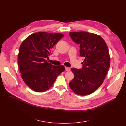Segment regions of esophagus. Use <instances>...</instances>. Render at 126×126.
I'll return each mask as SVG.
<instances>
[{"label":"esophagus","instance_id":"esophagus-1","mask_svg":"<svg viewBox=\"0 0 126 126\" xmlns=\"http://www.w3.org/2000/svg\"><path fill=\"white\" fill-rule=\"evenodd\" d=\"M70 68L69 67H65V70L67 71H70Z\"/></svg>","mask_w":126,"mask_h":126}]
</instances>
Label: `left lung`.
<instances>
[{
  "instance_id": "obj_1",
  "label": "left lung",
  "mask_w": 126,
  "mask_h": 126,
  "mask_svg": "<svg viewBox=\"0 0 126 126\" xmlns=\"http://www.w3.org/2000/svg\"><path fill=\"white\" fill-rule=\"evenodd\" d=\"M69 35L80 45V56L84 57L81 69L71 68L74 77L69 84L78 95L91 94L102 84L110 66L106 43L100 36L85 31L71 32Z\"/></svg>"
}]
</instances>
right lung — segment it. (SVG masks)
I'll return each mask as SVG.
<instances>
[{
    "mask_svg": "<svg viewBox=\"0 0 126 126\" xmlns=\"http://www.w3.org/2000/svg\"><path fill=\"white\" fill-rule=\"evenodd\" d=\"M63 36L61 33L41 32L29 35L22 42L18 66L23 81L33 91H47L65 71L63 65H53L46 60L53 46Z\"/></svg>",
    "mask_w": 126,
    "mask_h": 126,
    "instance_id": "right-lung-1",
    "label": "right lung"
}]
</instances>
